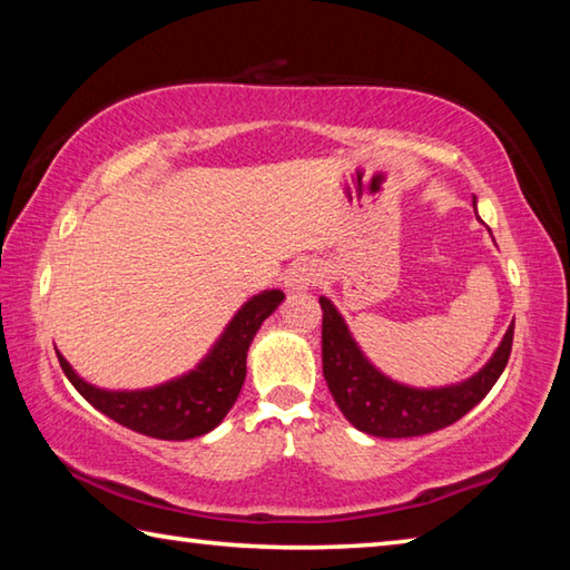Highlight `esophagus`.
Instances as JSON below:
<instances>
[{"label": "esophagus", "instance_id": "34e87169", "mask_svg": "<svg viewBox=\"0 0 570 570\" xmlns=\"http://www.w3.org/2000/svg\"><path fill=\"white\" fill-rule=\"evenodd\" d=\"M322 282V268L314 262H302L288 268V274L284 276V286L286 292H304L308 286H316Z\"/></svg>", "mask_w": 570, "mask_h": 570}]
</instances>
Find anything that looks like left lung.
Returning <instances> with one entry per match:
<instances>
[{"label": "left lung", "instance_id": "obj_1", "mask_svg": "<svg viewBox=\"0 0 570 570\" xmlns=\"http://www.w3.org/2000/svg\"><path fill=\"white\" fill-rule=\"evenodd\" d=\"M472 206L478 216L475 198ZM320 304L324 312L322 364L326 387L344 417L372 438H417L465 417L493 390L513 346V324H510L493 356L472 377L442 387H412L387 377L370 362L332 298L322 296Z\"/></svg>", "mask_w": 570, "mask_h": 570}]
</instances>
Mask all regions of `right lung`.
<instances>
[{
	"mask_svg": "<svg viewBox=\"0 0 570 570\" xmlns=\"http://www.w3.org/2000/svg\"><path fill=\"white\" fill-rule=\"evenodd\" d=\"M284 302V292L266 288L244 302L226 324L216 344L193 370L146 390H105L82 380L57 352L72 387L95 410L122 428L156 440H190L216 430L234 407L246 380V356L256 332Z\"/></svg>",
	"mask_w": 570,
	"mask_h": 570,
	"instance_id": "right-lung-1",
	"label": "right lung"
}]
</instances>
